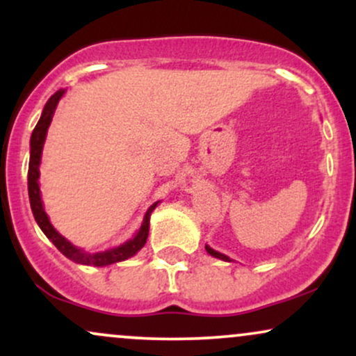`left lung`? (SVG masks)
Segmentation results:
<instances>
[{
  "label": "left lung",
  "mask_w": 356,
  "mask_h": 356,
  "mask_svg": "<svg viewBox=\"0 0 356 356\" xmlns=\"http://www.w3.org/2000/svg\"><path fill=\"white\" fill-rule=\"evenodd\" d=\"M206 251L207 252H209V254L211 256H214V257H218V259H222V261H227V263H231V257L229 256H226V254H222V252H218V251H214V249H212V248H209V246H207V244H206Z\"/></svg>",
  "instance_id": "8db88e82"
}]
</instances>
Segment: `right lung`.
Wrapping results in <instances>:
<instances>
[{
  "label": "right lung",
  "instance_id": "right-lung-1",
  "mask_svg": "<svg viewBox=\"0 0 356 356\" xmlns=\"http://www.w3.org/2000/svg\"><path fill=\"white\" fill-rule=\"evenodd\" d=\"M65 90H58L55 95H51L48 99L47 104H44V108L42 112V117H40L38 124H36L33 134H31L30 140V165H28V195H30V204L31 211H33L35 220L38 222L40 229L44 232L48 239L55 244L56 249L68 257V259L75 261L79 264H87V266H108V264L118 263V261H125L134 254H137L144 244L147 243V236H149V224H150V214L157 207V202H154L152 206L149 207L144 216V222H142L140 229L132 239H129L127 243L120 244V246L107 249V251L102 252H87L83 249L73 246L70 241H67L63 236L56 232L55 227L51 226L50 219H48L47 212L43 209L42 195H40V161H42V152H43V144L44 138H47L48 127L51 124L53 113H55L56 105L61 97H63Z\"/></svg>",
  "mask_w": 356,
  "mask_h": 356
}]
</instances>
